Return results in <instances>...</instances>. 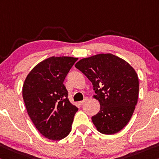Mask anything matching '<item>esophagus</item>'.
Listing matches in <instances>:
<instances>
[{
  "instance_id": "1",
  "label": "esophagus",
  "mask_w": 159,
  "mask_h": 159,
  "mask_svg": "<svg viewBox=\"0 0 159 159\" xmlns=\"http://www.w3.org/2000/svg\"><path fill=\"white\" fill-rule=\"evenodd\" d=\"M88 100H89V98H85L84 100H82V101H80V102H79V104H80V105H83V104H84V103H85V102L88 101Z\"/></svg>"
}]
</instances>
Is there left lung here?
<instances>
[{"label": "left lung", "instance_id": "obj_1", "mask_svg": "<svg viewBox=\"0 0 159 159\" xmlns=\"http://www.w3.org/2000/svg\"><path fill=\"white\" fill-rule=\"evenodd\" d=\"M91 81L100 102L92 117L98 132L113 134L122 129L134 111L139 95V79L129 64L112 54H99L80 59L75 65Z\"/></svg>", "mask_w": 159, "mask_h": 159}]
</instances>
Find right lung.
<instances>
[{"label": "right lung", "mask_w": 159, "mask_h": 159, "mask_svg": "<svg viewBox=\"0 0 159 159\" xmlns=\"http://www.w3.org/2000/svg\"><path fill=\"white\" fill-rule=\"evenodd\" d=\"M78 58L52 57L39 63L27 75L22 97L29 117L49 139L69 135L78 107L68 99L65 78Z\"/></svg>", "instance_id": "1"}]
</instances>
